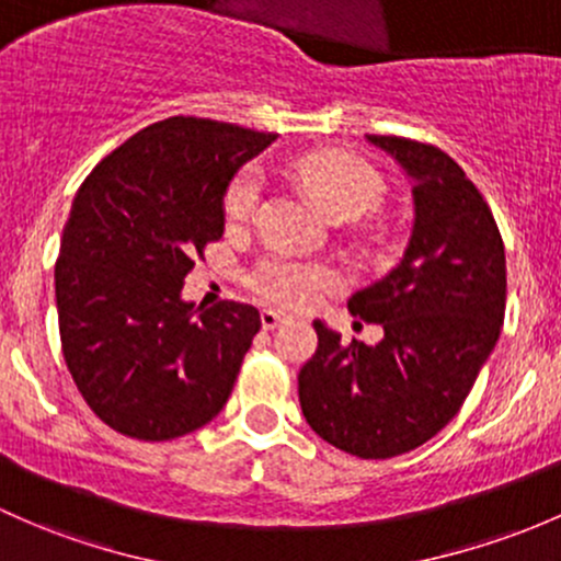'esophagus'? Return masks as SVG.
Returning <instances> with one entry per match:
<instances>
[{
	"label": "esophagus",
	"mask_w": 561,
	"mask_h": 561,
	"mask_svg": "<svg viewBox=\"0 0 561 561\" xmlns=\"http://www.w3.org/2000/svg\"><path fill=\"white\" fill-rule=\"evenodd\" d=\"M285 320H287V317L282 314V311H276V309H263L261 311V322H263L265 330H274L276 325H282Z\"/></svg>",
	"instance_id": "34e87169"
}]
</instances>
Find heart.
<instances>
[{"mask_svg":"<svg viewBox=\"0 0 561 561\" xmlns=\"http://www.w3.org/2000/svg\"><path fill=\"white\" fill-rule=\"evenodd\" d=\"M290 172L330 217L365 215L379 204L385 182L363 158L344 150H314L290 161ZM263 196V176L257 169H244L231 180L222 196V215L228 226H241L255 215ZM252 290L282 309H311L325 293L339 285L333 271L320 263H300L290 257H268L250 279Z\"/></svg>","mask_w":561,"mask_h":561,"instance_id":"1","label":"heart"}]
</instances>
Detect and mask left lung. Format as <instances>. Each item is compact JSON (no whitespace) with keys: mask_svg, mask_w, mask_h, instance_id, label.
<instances>
[{"mask_svg":"<svg viewBox=\"0 0 561 561\" xmlns=\"http://www.w3.org/2000/svg\"><path fill=\"white\" fill-rule=\"evenodd\" d=\"M411 176L414 231L403 261L350 298L385 328L376 346L314 322L298 374L306 422L335 449L387 459L427 444L462 409L505 317V247L479 187L444 150L368 134Z\"/></svg>","mask_w":561,"mask_h":561,"instance_id":"left-lung-1","label":"left lung"}]
</instances>
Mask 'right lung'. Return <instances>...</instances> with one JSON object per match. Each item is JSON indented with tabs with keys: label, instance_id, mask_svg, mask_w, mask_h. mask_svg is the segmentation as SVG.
<instances>
[{
	"label": "right lung",
	"instance_id": "obj_1",
	"mask_svg": "<svg viewBox=\"0 0 561 561\" xmlns=\"http://www.w3.org/2000/svg\"><path fill=\"white\" fill-rule=\"evenodd\" d=\"M276 134L167 117L96 163L56 261L61 350L93 414L137 440L215 420L261 330L255 306L185 304L193 257L222 236L233 174Z\"/></svg>",
	"mask_w": 561,
	"mask_h": 561
}]
</instances>
